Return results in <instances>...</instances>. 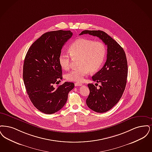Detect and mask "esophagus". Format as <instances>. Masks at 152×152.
I'll list each match as a JSON object with an SVG mask.
<instances>
[{
	"label": "esophagus",
	"mask_w": 152,
	"mask_h": 152,
	"mask_svg": "<svg viewBox=\"0 0 152 152\" xmlns=\"http://www.w3.org/2000/svg\"><path fill=\"white\" fill-rule=\"evenodd\" d=\"M82 85V83H75V86H79Z\"/></svg>",
	"instance_id": "34e87169"
}]
</instances>
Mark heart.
<instances>
[{
  "mask_svg": "<svg viewBox=\"0 0 152 152\" xmlns=\"http://www.w3.org/2000/svg\"><path fill=\"white\" fill-rule=\"evenodd\" d=\"M70 56L61 54L58 58L59 65L65 70L71 67L72 58L78 59L79 67L68 73L66 78L75 82H82L90 72H97L102 65L106 55V47L104 43L86 38L75 40L69 48Z\"/></svg>",
  "mask_w": 152,
  "mask_h": 152,
  "instance_id": "obj_1",
  "label": "heart"
}]
</instances>
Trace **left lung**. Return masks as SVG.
I'll use <instances>...</instances> for the list:
<instances>
[{
    "label": "left lung",
    "instance_id": "obj_1",
    "mask_svg": "<svg viewBox=\"0 0 152 152\" xmlns=\"http://www.w3.org/2000/svg\"><path fill=\"white\" fill-rule=\"evenodd\" d=\"M88 34L96 36L107 46V60L103 67L92 77L93 81L100 86L88 84L89 95L86 99L87 106L94 111L106 112L115 106L126 88L128 64L126 53L119 44L102 31H82L79 35Z\"/></svg>",
    "mask_w": 152,
    "mask_h": 152
}]
</instances>
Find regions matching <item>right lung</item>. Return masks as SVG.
I'll return each mask as SVG.
<instances>
[{"mask_svg":"<svg viewBox=\"0 0 152 152\" xmlns=\"http://www.w3.org/2000/svg\"><path fill=\"white\" fill-rule=\"evenodd\" d=\"M72 35L70 31L62 30L44 33L33 42L26 56L23 77L26 93L33 106L44 113L60 110L74 87V83L67 82L53 87L62 78L58 58L62 46Z\"/></svg>","mask_w":152,"mask_h":152,"instance_id":"add662e5","label":"right lung"}]
</instances>
